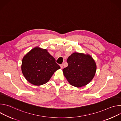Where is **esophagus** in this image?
Masks as SVG:
<instances>
[{"instance_id": "esophagus-1", "label": "esophagus", "mask_w": 121, "mask_h": 121, "mask_svg": "<svg viewBox=\"0 0 121 121\" xmlns=\"http://www.w3.org/2000/svg\"><path fill=\"white\" fill-rule=\"evenodd\" d=\"M60 65V67L61 69H63V64H61Z\"/></svg>"}]
</instances>
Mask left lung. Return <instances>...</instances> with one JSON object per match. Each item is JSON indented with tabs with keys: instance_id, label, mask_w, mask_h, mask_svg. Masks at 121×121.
Returning a JSON list of instances; mask_svg holds the SVG:
<instances>
[{
	"instance_id": "left-lung-1",
	"label": "left lung",
	"mask_w": 121,
	"mask_h": 121,
	"mask_svg": "<svg viewBox=\"0 0 121 121\" xmlns=\"http://www.w3.org/2000/svg\"><path fill=\"white\" fill-rule=\"evenodd\" d=\"M68 66L64 68L65 77L71 85L81 87L89 83L96 71V65L89 55L74 53L67 59Z\"/></svg>"
}]
</instances>
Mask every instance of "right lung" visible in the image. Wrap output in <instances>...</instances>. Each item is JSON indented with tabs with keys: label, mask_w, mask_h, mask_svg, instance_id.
Listing matches in <instances>:
<instances>
[{
	"label": "right lung",
	"mask_w": 121,
	"mask_h": 121,
	"mask_svg": "<svg viewBox=\"0 0 121 121\" xmlns=\"http://www.w3.org/2000/svg\"><path fill=\"white\" fill-rule=\"evenodd\" d=\"M60 68L55 59L46 49L34 48L25 55L22 70L25 78L34 85L47 83L54 72Z\"/></svg>",
	"instance_id": "1"
}]
</instances>
